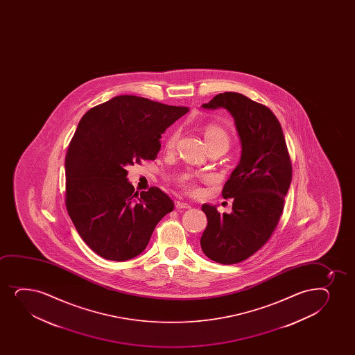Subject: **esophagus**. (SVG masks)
I'll return each mask as SVG.
<instances>
[{
	"label": "esophagus",
	"instance_id": "1",
	"mask_svg": "<svg viewBox=\"0 0 355 355\" xmlns=\"http://www.w3.org/2000/svg\"><path fill=\"white\" fill-rule=\"evenodd\" d=\"M175 207L178 209H187V208H191L189 204L187 202H182V201H176Z\"/></svg>",
	"mask_w": 355,
	"mask_h": 355
}]
</instances>
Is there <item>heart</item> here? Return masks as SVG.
Segmentation results:
<instances>
[{
	"instance_id": "b5f03b06",
	"label": "heart",
	"mask_w": 355,
	"mask_h": 355,
	"mask_svg": "<svg viewBox=\"0 0 355 355\" xmlns=\"http://www.w3.org/2000/svg\"><path fill=\"white\" fill-rule=\"evenodd\" d=\"M178 139H179V131H171L164 139L166 150H173L175 147L176 142H178ZM204 139L207 143L208 148H224L226 150L230 147V141H231L227 131L225 130L224 128H221L220 125L213 124V123L207 124L204 128ZM184 184L191 191H196V186L193 182L192 178H186Z\"/></svg>"
}]
</instances>
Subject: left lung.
Segmentation results:
<instances>
[{"label":"left lung","instance_id":"obj_1","mask_svg":"<svg viewBox=\"0 0 355 355\" xmlns=\"http://www.w3.org/2000/svg\"><path fill=\"white\" fill-rule=\"evenodd\" d=\"M204 109L223 107L232 114L241 143V161L223 188L232 212L204 204L207 227L200 239L209 259L236 264L269 241L281 218L293 168L281 124L269 107L244 94H216Z\"/></svg>","mask_w":355,"mask_h":355}]
</instances>
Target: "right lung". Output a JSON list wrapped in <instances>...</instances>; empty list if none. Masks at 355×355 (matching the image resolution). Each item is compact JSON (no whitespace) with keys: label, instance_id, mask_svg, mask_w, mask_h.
I'll return each mask as SVG.
<instances>
[{"label":"right lung","instance_id":"1","mask_svg":"<svg viewBox=\"0 0 355 355\" xmlns=\"http://www.w3.org/2000/svg\"><path fill=\"white\" fill-rule=\"evenodd\" d=\"M188 111L124 94L80 119L66 154V208L79 236L101 257L139 256L156 225L174 209L159 188L135 191L125 168L155 159L161 135Z\"/></svg>","mask_w":355,"mask_h":355}]
</instances>
